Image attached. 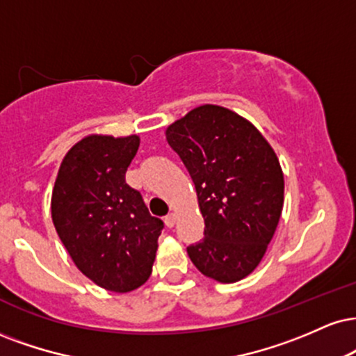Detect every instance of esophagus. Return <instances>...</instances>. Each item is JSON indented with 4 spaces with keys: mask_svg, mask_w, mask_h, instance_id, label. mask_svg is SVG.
Listing matches in <instances>:
<instances>
[{
    "mask_svg": "<svg viewBox=\"0 0 356 356\" xmlns=\"http://www.w3.org/2000/svg\"><path fill=\"white\" fill-rule=\"evenodd\" d=\"M175 219H177V213H169V216L165 217L164 219V222H165V225L167 227H174V224H175Z\"/></svg>",
    "mask_w": 356,
    "mask_h": 356,
    "instance_id": "34e87169",
    "label": "esophagus"
}]
</instances>
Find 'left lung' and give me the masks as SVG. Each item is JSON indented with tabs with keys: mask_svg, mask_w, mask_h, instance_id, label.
Wrapping results in <instances>:
<instances>
[{
	"mask_svg": "<svg viewBox=\"0 0 356 356\" xmlns=\"http://www.w3.org/2000/svg\"><path fill=\"white\" fill-rule=\"evenodd\" d=\"M195 186L204 238L192 264L220 284L259 267L284 209V172L272 145L241 114L216 104L192 109L165 129Z\"/></svg>",
	"mask_w": 356,
	"mask_h": 356,
	"instance_id": "left-lung-1",
	"label": "left lung"
}]
</instances>
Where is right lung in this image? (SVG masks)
<instances>
[{
  "label": "right lung",
  "mask_w": 356,
  "mask_h": 356,
  "mask_svg": "<svg viewBox=\"0 0 356 356\" xmlns=\"http://www.w3.org/2000/svg\"><path fill=\"white\" fill-rule=\"evenodd\" d=\"M139 136L89 134L66 152L51 217L76 267L101 289L127 293L147 282L164 224L126 184Z\"/></svg>",
  "instance_id": "right-lung-1"
}]
</instances>
